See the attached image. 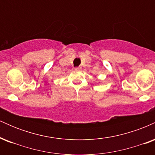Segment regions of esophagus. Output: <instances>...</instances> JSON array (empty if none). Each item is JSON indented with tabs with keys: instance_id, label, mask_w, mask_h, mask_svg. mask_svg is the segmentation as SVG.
Listing matches in <instances>:
<instances>
[{
	"instance_id": "esophagus-1",
	"label": "esophagus",
	"mask_w": 155,
	"mask_h": 155,
	"mask_svg": "<svg viewBox=\"0 0 155 155\" xmlns=\"http://www.w3.org/2000/svg\"><path fill=\"white\" fill-rule=\"evenodd\" d=\"M81 69V67H76L75 70L76 71H80Z\"/></svg>"
}]
</instances>
